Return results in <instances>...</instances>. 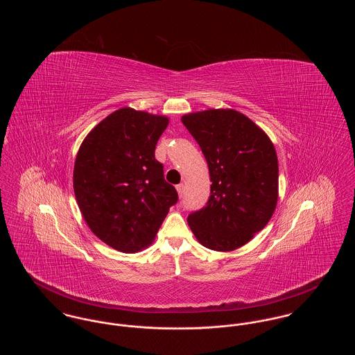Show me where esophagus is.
I'll return each instance as SVG.
<instances>
[{"label":"esophagus","instance_id":"esophagus-1","mask_svg":"<svg viewBox=\"0 0 355 355\" xmlns=\"http://www.w3.org/2000/svg\"><path fill=\"white\" fill-rule=\"evenodd\" d=\"M177 191H178V196H180V198H182V197H184V193H185V186H184V184H180V185H177Z\"/></svg>","mask_w":355,"mask_h":355}]
</instances>
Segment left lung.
Instances as JSON below:
<instances>
[{
	"instance_id": "1",
	"label": "left lung",
	"mask_w": 355,
	"mask_h": 355,
	"mask_svg": "<svg viewBox=\"0 0 355 355\" xmlns=\"http://www.w3.org/2000/svg\"><path fill=\"white\" fill-rule=\"evenodd\" d=\"M210 173V197L187 223L207 249L230 252L261 232L278 200V159L269 137L232 109L186 114Z\"/></svg>"
}]
</instances>
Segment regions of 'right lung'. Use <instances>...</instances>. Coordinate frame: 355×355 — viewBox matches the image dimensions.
I'll use <instances>...</instances> for the list:
<instances>
[{
	"label": "right lung",
	"mask_w": 355,
	"mask_h": 355,
	"mask_svg": "<svg viewBox=\"0 0 355 355\" xmlns=\"http://www.w3.org/2000/svg\"><path fill=\"white\" fill-rule=\"evenodd\" d=\"M169 119L123 107L86 135L78 150L73 186L90 230L123 253L152 243L178 201L154 157Z\"/></svg>",
	"instance_id": "right-lung-1"
}]
</instances>
